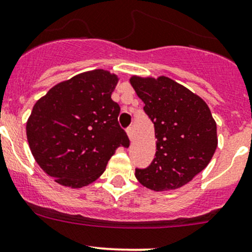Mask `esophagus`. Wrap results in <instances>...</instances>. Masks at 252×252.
<instances>
[{
	"label": "esophagus",
	"instance_id": "34e87169",
	"mask_svg": "<svg viewBox=\"0 0 252 252\" xmlns=\"http://www.w3.org/2000/svg\"><path fill=\"white\" fill-rule=\"evenodd\" d=\"M126 132H127V136H128L129 139L132 140V138H133V131H132V127H128V128L126 129Z\"/></svg>",
	"mask_w": 252,
	"mask_h": 252
}]
</instances>
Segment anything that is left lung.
Returning a JSON list of instances; mask_svg holds the SVG:
<instances>
[{
    "instance_id": "left-lung-1",
    "label": "left lung",
    "mask_w": 252,
    "mask_h": 252,
    "mask_svg": "<svg viewBox=\"0 0 252 252\" xmlns=\"http://www.w3.org/2000/svg\"><path fill=\"white\" fill-rule=\"evenodd\" d=\"M155 127L156 154L136 178L154 191L175 190L202 172L218 147L216 123L207 103L168 77L129 79Z\"/></svg>"
}]
</instances>
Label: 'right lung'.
I'll return each instance as SVG.
<instances>
[{
    "label": "right lung",
    "mask_w": 252,
    "mask_h": 252,
    "mask_svg": "<svg viewBox=\"0 0 252 252\" xmlns=\"http://www.w3.org/2000/svg\"><path fill=\"white\" fill-rule=\"evenodd\" d=\"M119 77L94 69L56 84L33 105L26 123L31 153L58 184L79 189L98 179L129 139L112 99Z\"/></svg>",
    "instance_id": "right-lung-1"
}]
</instances>
